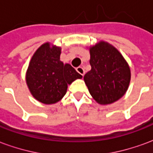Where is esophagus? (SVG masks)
I'll list each match as a JSON object with an SVG mask.
<instances>
[{
	"instance_id": "34e87169",
	"label": "esophagus",
	"mask_w": 153,
	"mask_h": 153,
	"mask_svg": "<svg viewBox=\"0 0 153 153\" xmlns=\"http://www.w3.org/2000/svg\"><path fill=\"white\" fill-rule=\"evenodd\" d=\"M76 70H77V72H78V73L79 74H81V75H82V76L83 77V75H84V74H85V70H83V67L79 66L76 69Z\"/></svg>"
}]
</instances>
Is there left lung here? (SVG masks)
<instances>
[{
    "label": "left lung",
    "instance_id": "8db88e82",
    "mask_svg": "<svg viewBox=\"0 0 153 153\" xmlns=\"http://www.w3.org/2000/svg\"><path fill=\"white\" fill-rule=\"evenodd\" d=\"M89 62L91 70L83 79L93 99L103 105L120 99L130 81V69L121 54L101 42L90 48Z\"/></svg>",
    "mask_w": 153,
    "mask_h": 153
}]
</instances>
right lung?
Masks as SVG:
<instances>
[{
	"label": "right lung",
	"mask_w": 153,
	"mask_h": 153,
	"mask_svg": "<svg viewBox=\"0 0 153 153\" xmlns=\"http://www.w3.org/2000/svg\"><path fill=\"white\" fill-rule=\"evenodd\" d=\"M60 47L42 45L33 56L26 74L32 95L44 104L59 102L66 93L68 84L82 75L69 64L60 60Z\"/></svg>",
	"instance_id": "1"
}]
</instances>
